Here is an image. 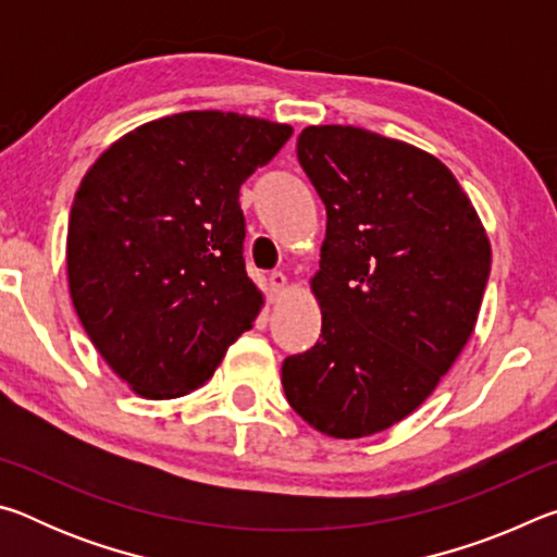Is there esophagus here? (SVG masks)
<instances>
[{"label":"esophagus","instance_id":"34e87169","mask_svg":"<svg viewBox=\"0 0 557 557\" xmlns=\"http://www.w3.org/2000/svg\"><path fill=\"white\" fill-rule=\"evenodd\" d=\"M270 301H277L282 295H285V292H287V277L285 275H282V272H272V275H270Z\"/></svg>","mask_w":557,"mask_h":557}]
</instances>
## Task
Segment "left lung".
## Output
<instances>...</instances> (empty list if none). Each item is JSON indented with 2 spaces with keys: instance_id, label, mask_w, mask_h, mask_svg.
Listing matches in <instances>:
<instances>
[{
  "instance_id": "left-lung-1",
  "label": "left lung",
  "mask_w": 557,
  "mask_h": 557,
  "mask_svg": "<svg viewBox=\"0 0 557 557\" xmlns=\"http://www.w3.org/2000/svg\"><path fill=\"white\" fill-rule=\"evenodd\" d=\"M297 159L326 206L312 277L322 334L285 358L282 388L314 430L369 437L420 408L457 361L482 307L492 245L455 174L418 147L312 125Z\"/></svg>"
}]
</instances>
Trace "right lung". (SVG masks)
Masks as SVG:
<instances>
[{"mask_svg":"<svg viewBox=\"0 0 557 557\" xmlns=\"http://www.w3.org/2000/svg\"><path fill=\"white\" fill-rule=\"evenodd\" d=\"M289 137V125L238 112H178L127 132L83 176L65 243L71 299L143 398L201 388L256 322L238 196Z\"/></svg>","mask_w":557,"mask_h":557,"instance_id":"1","label":"right lung"}]
</instances>
